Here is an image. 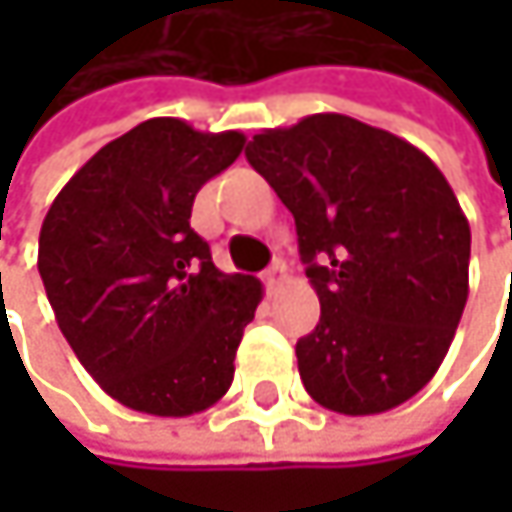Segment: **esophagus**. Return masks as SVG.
Here are the masks:
<instances>
[{
	"instance_id": "34e87169",
	"label": "esophagus",
	"mask_w": 512,
	"mask_h": 512,
	"mask_svg": "<svg viewBox=\"0 0 512 512\" xmlns=\"http://www.w3.org/2000/svg\"><path fill=\"white\" fill-rule=\"evenodd\" d=\"M263 281H266V287H269V290L281 287V284L287 281V266H284V260H275V263L263 272Z\"/></svg>"
}]
</instances>
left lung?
Listing matches in <instances>:
<instances>
[{
	"instance_id": "left-lung-1",
	"label": "left lung",
	"mask_w": 512,
	"mask_h": 512,
	"mask_svg": "<svg viewBox=\"0 0 512 512\" xmlns=\"http://www.w3.org/2000/svg\"><path fill=\"white\" fill-rule=\"evenodd\" d=\"M246 159L296 219L320 323L299 338L305 391L379 415L439 370L468 299L471 231L436 162L400 136L323 112L263 130Z\"/></svg>"
}]
</instances>
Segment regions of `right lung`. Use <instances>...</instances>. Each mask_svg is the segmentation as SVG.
<instances>
[{"mask_svg":"<svg viewBox=\"0 0 512 512\" xmlns=\"http://www.w3.org/2000/svg\"><path fill=\"white\" fill-rule=\"evenodd\" d=\"M243 145L237 130L151 118L91 156L41 225L38 272L58 329L127 409L186 418L234 382L263 287L216 269L189 216L198 189Z\"/></svg>","mask_w":512,"mask_h":512,"instance_id":"obj_1","label":"right lung"}]
</instances>
